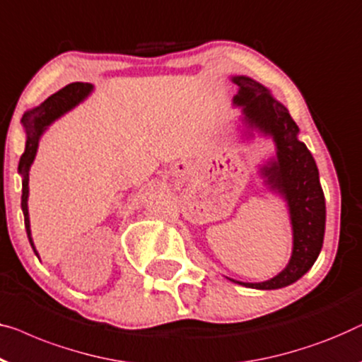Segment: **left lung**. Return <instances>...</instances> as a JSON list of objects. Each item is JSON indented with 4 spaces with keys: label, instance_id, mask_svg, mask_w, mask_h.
<instances>
[{
    "label": "left lung",
    "instance_id": "8db88e82",
    "mask_svg": "<svg viewBox=\"0 0 362 362\" xmlns=\"http://www.w3.org/2000/svg\"><path fill=\"white\" fill-rule=\"evenodd\" d=\"M240 90L233 98L243 107L250 129L271 135L276 158L261 168L266 185L286 199L292 223V256L279 274L264 282H240L251 289H281L296 282L315 263L325 235V196L315 160L305 144L298 140V127L286 106L272 98L268 88L248 76H233Z\"/></svg>",
    "mask_w": 362,
    "mask_h": 362
}]
</instances>
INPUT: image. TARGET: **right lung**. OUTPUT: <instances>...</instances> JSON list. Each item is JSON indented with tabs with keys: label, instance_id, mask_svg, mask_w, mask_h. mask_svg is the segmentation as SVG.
<instances>
[{
	"label": "right lung",
	"instance_id": "obj_1",
	"mask_svg": "<svg viewBox=\"0 0 362 362\" xmlns=\"http://www.w3.org/2000/svg\"><path fill=\"white\" fill-rule=\"evenodd\" d=\"M93 91V85L90 83H70L65 88H62L60 91L52 94L50 98H47L40 106L30 109L23 116V122L25 135V150L23 156L19 160V173L23 176V196H21V207H23L24 214V225L25 232H28V238L33 246L34 253L37 255L35 250L33 237H30V222H29V209H28V196H29V170L30 165L35 158V151L39 146V139L44 134V130L54 122L55 119L64 116L66 111H70L71 107H75L78 103H81L88 94ZM39 256V255H37Z\"/></svg>",
	"mask_w": 362,
	"mask_h": 362
}]
</instances>
